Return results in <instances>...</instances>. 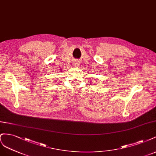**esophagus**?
I'll list each match as a JSON object with an SVG mask.
<instances>
[{"label": "esophagus", "mask_w": 156, "mask_h": 156, "mask_svg": "<svg viewBox=\"0 0 156 156\" xmlns=\"http://www.w3.org/2000/svg\"><path fill=\"white\" fill-rule=\"evenodd\" d=\"M74 65L76 66H78L80 65V62L79 61H76L74 63Z\"/></svg>", "instance_id": "1"}]
</instances>
